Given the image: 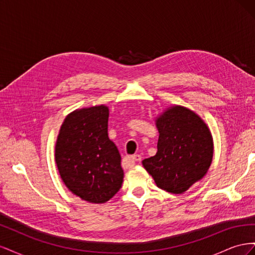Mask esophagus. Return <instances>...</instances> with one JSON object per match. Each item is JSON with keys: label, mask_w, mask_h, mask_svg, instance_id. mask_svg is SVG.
Segmentation results:
<instances>
[{"label": "esophagus", "mask_w": 255, "mask_h": 255, "mask_svg": "<svg viewBox=\"0 0 255 255\" xmlns=\"http://www.w3.org/2000/svg\"><path fill=\"white\" fill-rule=\"evenodd\" d=\"M128 158L133 159L135 161H140L141 160V156L139 155V154H134V155H130Z\"/></svg>", "instance_id": "esophagus-1"}]
</instances>
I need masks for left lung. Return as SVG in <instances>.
I'll return each mask as SVG.
<instances>
[{
	"instance_id": "1",
	"label": "left lung",
	"mask_w": 255,
	"mask_h": 255,
	"mask_svg": "<svg viewBox=\"0 0 255 255\" xmlns=\"http://www.w3.org/2000/svg\"><path fill=\"white\" fill-rule=\"evenodd\" d=\"M157 152L142 160L157 187L183 194L206 174L213 160V137L205 122L180 105L166 110L156 119Z\"/></svg>"
}]
</instances>
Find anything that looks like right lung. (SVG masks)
Instances as JSON below:
<instances>
[{
	"label": "right lung",
	"mask_w": 255,
	"mask_h": 255,
	"mask_svg": "<svg viewBox=\"0 0 255 255\" xmlns=\"http://www.w3.org/2000/svg\"><path fill=\"white\" fill-rule=\"evenodd\" d=\"M109 107L92 106L69 114L60 127L55 161L72 194L90 203H105L121 188V156L109 138Z\"/></svg>",
	"instance_id": "1"
}]
</instances>
